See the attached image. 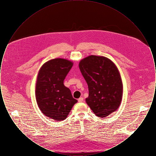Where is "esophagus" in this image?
<instances>
[{
    "mask_svg": "<svg viewBox=\"0 0 156 156\" xmlns=\"http://www.w3.org/2000/svg\"><path fill=\"white\" fill-rule=\"evenodd\" d=\"M83 98H80L78 99V101L79 102H83Z\"/></svg>",
    "mask_w": 156,
    "mask_h": 156,
    "instance_id": "esophagus-1",
    "label": "esophagus"
}]
</instances>
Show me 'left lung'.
Here are the masks:
<instances>
[{
  "mask_svg": "<svg viewBox=\"0 0 156 156\" xmlns=\"http://www.w3.org/2000/svg\"><path fill=\"white\" fill-rule=\"evenodd\" d=\"M79 68L88 86L85 101L94 114L105 118L116 111L122 99L123 83L114 62L104 56L92 55L81 59Z\"/></svg>",
  "mask_w": 156,
  "mask_h": 156,
  "instance_id": "8db88e82",
  "label": "left lung"
}]
</instances>
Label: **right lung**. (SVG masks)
<instances>
[{"label": "right lung", "instance_id": "obj_1", "mask_svg": "<svg viewBox=\"0 0 156 156\" xmlns=\"http://www.w3.org/2000/svg\"><path fill=\"white\" fill-rule=\"evenodd\" d=\"M73 66L71 61L54 58L45 62L38 71L36 99L40 111L50 119L65 120L78 102L64 85V80Z\"/></svg>", "mask_w": 156, "mask_h": 156}]
</instances>
